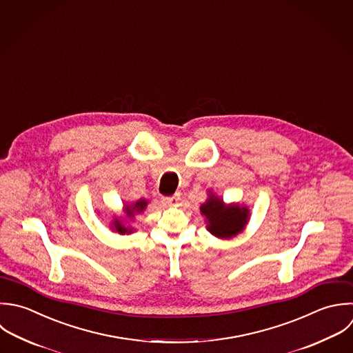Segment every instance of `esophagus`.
<instances>
[{"label":"esophagus","instance_id":"esophagus-1","mask_svg":"<svg viewBox=\"0 0 353 353\" xmlns=\"http://www.w3.org/2000/svg\"><path fill=\"white\" fill-rule=\"evenodd\" d=\"M179 195H173V196H166V198H162V202L168 206H177L179 205Z\"/></svg>","mask_w":353,"mask_h":353}]
</instances>
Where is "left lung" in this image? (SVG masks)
<instances>
[{"label":"left lung","mask_w":353,"mask_h":353,"mask_svg":"<svg viewBox=\"0 0 353 353\" xmlns=\"http://www.w3.org/2000/svg\"><path fill=\"white\" fill-rule=\"evenodd\" d=\"M201 213L206 217L208 231L217 238L228 239L239 234L249 220V209L241 205H224L223 199L210 194L201 205Z\"/></svg>","instance_id":"left-lung-1"}]
</instances>
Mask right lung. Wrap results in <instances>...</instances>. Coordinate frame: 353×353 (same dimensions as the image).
I'll return each instance as SVG.
<instances>
[{"label":"right lung","mask_w":353,"mask_h":353,"mask_svg":"<svg viewBox=\"0 0 353 353\" xmlns=\"http://www.w3.org/2000/svg\"><path fill=\"white\" fill-rule=\"evenodd\" d=\"M147 203H148V202H147L145 199H139L137 202H134V203H132V205H126V206H125V210H126L128 217H133L136 213H141V212L145 209ZM112 230L117 231V232L121 234V235H123V234H130V232H132L130 228H128V227L123 225V221H122L121 219H115V220H114V223H112Z\"/></svg>","instance_id":"right-lung-1"}]
</instances>
